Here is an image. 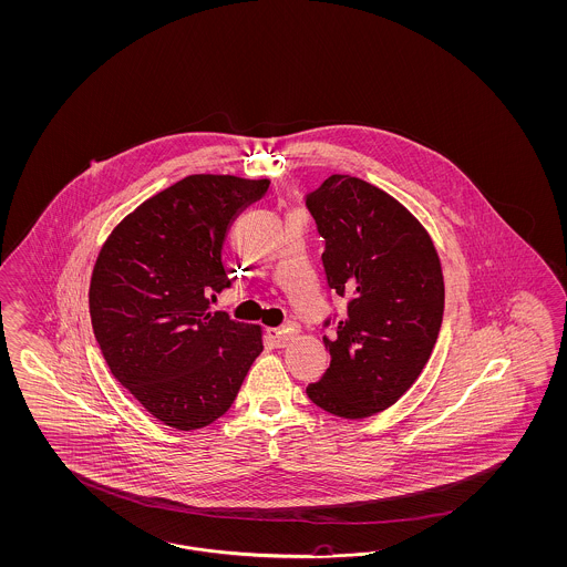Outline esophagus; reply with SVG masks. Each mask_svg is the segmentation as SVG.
<instances>
[{"label":"esophagus","instance_id":"esophagus-1","mask_svg":"<svg viewBox=\"0 0 567 567\" xmlns=\"http://www.w3.org/2000/svg\"><path fill=\"white\" fill-rule=\"evenodd\" d=\"M268 337H270V341L276 347H287V344L291 343L295 332H292L291 328H268Z\"/></svg>","mask_w":567,"mask_h":567}]
</instances>
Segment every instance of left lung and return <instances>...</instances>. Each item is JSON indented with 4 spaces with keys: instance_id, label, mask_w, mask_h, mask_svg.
<instances>
[{
    "instance_id": "obj_1",
    "label": "left lung",
    "mask_w": 567,
    "mask_h": 567,
    "mask_svg": "<svg viewBox=\"0 0 567 567\" xmlns=\"http://www.w3.org/2000/svg\"><path fill=\"white\" fill-rule=\"evenodd\" d=\"M306 206L327 240L328 287L347 299L337 337H324L330 368L306 393L332 415L370 417L399 401L434 349L445 308L441 259L408 207L355 176H328Z\"/></svg>"
}]
</instances>
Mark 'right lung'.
Wrapping results in <instances>:
<instances>
[{"instance_id":"1","label":"right lung","mask_w":567,"mask_h":567,"mask_svg":"<svg viewBox=\"0 0 567 567\" xmlns=\"http://www.w3.org/2000/svg\"><path fill=\"white\" fill-rule=\"evenodd\" d=\"M270 181L190 174L131 212L95 259L89 311L110 372L176 430L228 412L264 343L261 328L212 311L230 287L228 226Z\"/></svg>"}]
</instances>
